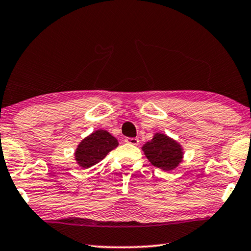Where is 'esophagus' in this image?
Listing matches in <instances>:
<instances>
[{"mask_svg": "<svg viewBox=\"0 0 251 251\" xmlns=\"http://www.w3.org/2000/svg\"><path fill=\"white\" fill-rule=\"evenodd\" d=\"M125 142L127 144H129V145H138V143H139L138 139L135 138V137H127L125 139Z\"/></svg>", "mask_w": 251, "mask_h": 251, "instance_id": "1", "label": "esophagus"}]
</instances>
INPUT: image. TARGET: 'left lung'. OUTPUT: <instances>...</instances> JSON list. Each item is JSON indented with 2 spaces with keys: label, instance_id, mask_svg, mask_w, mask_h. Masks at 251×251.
Returning a JSON list of instances; mask_svg holds the SVG:
<instances>
[{
  "label": "left lung",
  "instance_id": "left-lung-1",
  "mask_svg": "<svg viewBox=\"0 0 251 251\" xmlns=\"http://www.w3.org/2000/svg\"><path fill=\"white\" fill-rule=\"evenodd\" d=\"M142 150L151 165L166 172L175 169L181 163L184 155L179 144L161 133H156Z\"/></svg>",
  "mask_w": 251,
  "mask_h": 251
}]
</instances>
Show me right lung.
<instances>
[{
	"instance_id": "add662e5",
	"label": "right lung",
	"mask_w": 251,
	"mask_h": 251,
	"mask_svg": "<svg viewBox=\"0 0 251 251\" xmlns=\"http://www.w3.org/2000/svg\"><path fill=\"white\" fill-rule=\"evenodd\" d=\"M117 146L118 141L107 130H95L78 144L75 151V160L82 168H90L104 159Z\"/></svg>"
}]
</instances>
